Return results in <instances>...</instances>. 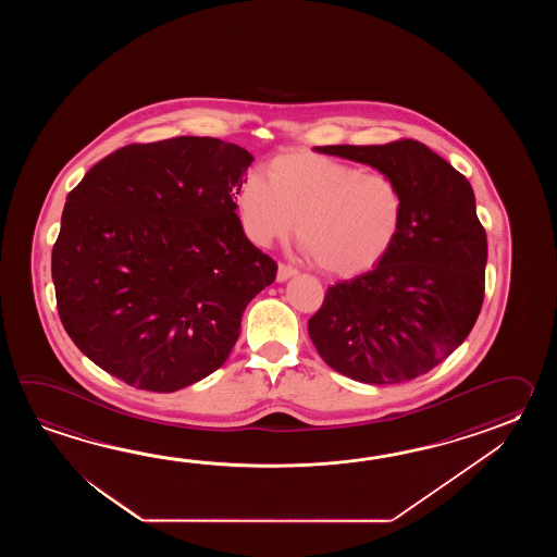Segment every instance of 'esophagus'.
Listing matches in <instances>:
<instances>
[{
	"label": "esophagus",
	"instance_id": "1",
	"mask_svg": "<svg viewBox=\"0 0 557 557\" xmlns=\"http://www.w3.org/2000/svg\"><path fill=\"white\" fill-rule=\"evenodd\" d=\"M295 274L296 269L281 262V264H278V271H276V281H278V283H284V281H288V278H290V276H295Z\"/></svg>",
	"mask_w": 557,
	"mask_h": 557
}]
</instances>
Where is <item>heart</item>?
<instances>
[{"mask_svg": "<svg viewBox=\"0 0 557 557\" xmlns=\"http://www.w3.org/2000/svg\"><path fill=\"white\" fill-rule=\"evenodd\" d=\"M264 175L247 177L237 197L243 226L262 247L290 237L296 223L320 269L352 276L374 269L403 233L406 199L386 173L295 151L274 157Z\"/></svg>", "mask_w": 557, "mask_h": 557, "instance_id": "b5f03b06", "label": "heart"}]
</instances>
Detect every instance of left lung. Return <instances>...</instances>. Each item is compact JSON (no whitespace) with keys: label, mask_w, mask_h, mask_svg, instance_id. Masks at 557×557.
<instances>
[{"label":"left lung","mask_w":557,"mask_h":557,"mask_svg":"<svg viewBox=\"0 0 557 557\" xmlns=\"http://www.w3.org/2000/svg\"><path fill=\"white\" fill-rule=\"evenodd\" d=\"M317 151L391 175L406 216L396 245L370 273L326 290L308 320L310 341L329 367L358 382L426 374L468 338L484 302L487 238L472 185L412 139Z\"/></svg>","instance_id":"left-lung-1"}]
</instances>
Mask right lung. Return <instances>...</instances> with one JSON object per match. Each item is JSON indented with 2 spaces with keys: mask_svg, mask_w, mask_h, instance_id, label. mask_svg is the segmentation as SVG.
Returning <instances> with one entry per match:
<instances>
[{
  "mask_svg": "<svg viewBox=\"0 0 557 557\" xmlns=\"http://www.w3.org/2000/svg\"><path fill=\"white\" fill-rule=\"evenodd\" d=\"M252 161L214 137L133 143L67 195L51 276L63 329L97 367L175 392L225 364L276 276L235 213Z\"/></svg>",
  "mask_w": 557,
  "mask_h": 557,
  "instance_id": "1",
  "label": "right lung"
}]
</instances>
